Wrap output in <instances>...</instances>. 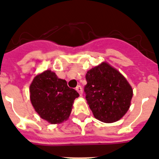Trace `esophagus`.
I'll return each mask as SVG.
<instances>
[{
	"label": "esophagus",
	"mask_w": 159,
	"mask_h": 159,
	"mask_svg": "<svg viewBox=\"0 0 159 159\" xmlns=\"http://www.w3.org/2000/svg\"><path fill=\"white\" fill-rule=\"evenodd\" d=\"M76 90H77V91L79 93L80 95H81V96L82 95V86H77V87H76Z\"/></svg>",
	"instance_id": "1"
}]
</instances>
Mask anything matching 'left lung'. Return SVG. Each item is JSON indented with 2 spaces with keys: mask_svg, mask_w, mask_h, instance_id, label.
<instances>
[{
  "mask_svg": "<svg viewBox=\"0 0 159 159\" xmlns=\"http://www.w3.org/2000/svg\"><path fill=\"white\" fill-rule=\"evenodd\" d=\"M86 80L84 92L96 119L112 123L125 116L130 107L133 90L120 72L103 62L89 70Z\"/></svg>",
  "mask_w": 159,
  "mask_h": 159,
  "instance_id": "left-lung-1",
  "label": "left lung"
}]
</instances>
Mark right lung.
Returning <instances> with one entry per match:
<instances>
[{
	"label": "right lung",
	"instance_id": "right-lung-1",
	"mask_svg": "<svg viewBox=\"0 0 159 159\" xmlns=\"http://www.w3.org/2000/svg\"><path fill=\"white\" fill-rule=\"evenodd\" d=\"M30 97L34 110L51 124L66 120L71 113L73 101L79 96L69 88L65 80L47 70L34 77L30 86Z\"/></svg>",
	"mask_w": 159,
	"mask_h": 159
}]
</instances>
